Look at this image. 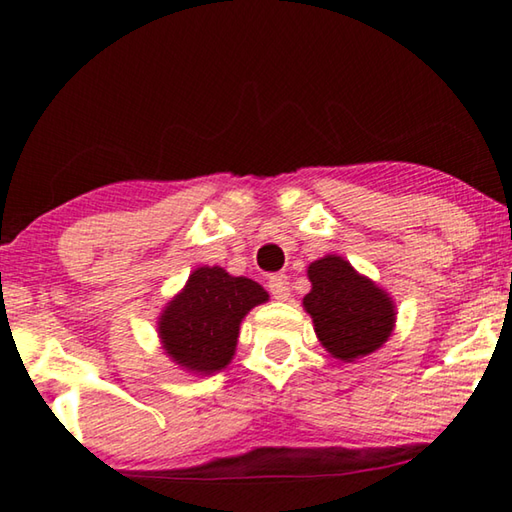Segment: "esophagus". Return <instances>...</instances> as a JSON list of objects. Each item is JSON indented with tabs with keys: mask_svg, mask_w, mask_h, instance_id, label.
<instances>
[{
	"mask_svg": "<svg viewBox=\"0 0 512 512\" xmlns=\"http://www.w3.org/2000/svg\"><path fill=\"white\" fill-rule=\"evenodd\" d=\"M268 291H271V296L275 300H289V277L282 273L271 275V280H268Z\"/></svg>",
	"mask_w": 512,
	"mask_h": 512,
	"instance_id": "34e87169",
	"label": "esophagus"
}]
</instances>
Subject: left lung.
I'll return each mask as SVG.
<instances>
[{"label":"left lung","instance_id":"obj_1","mask_svg":"<svg viewBox=\"0 0 512 512\" xmlns=\"http://www.w3.org/2000/svg\"><path fill=\"white\" fill-rule=\"evenodd\" d=\"M311 291L302 307L316 336L334 359L354 361L379 350L395 327V302L370 277L339 255H325L307 268Z\"/></svg>","mask_w":512,"mask_h":512}]
</instances>
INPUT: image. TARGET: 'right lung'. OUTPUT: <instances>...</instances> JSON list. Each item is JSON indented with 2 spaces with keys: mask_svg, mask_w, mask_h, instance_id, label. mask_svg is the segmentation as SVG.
I'll list each match as a JSON object with an SVG mask.
<instances>
[{
  "mask_svg": "<svg viewBox=\"0 0 512 512\" xmlns=\"http://www.w3.org/2000/svg\"><path fill=\"white\" fill-rule=\"evenodd\" d=\"M268 300L262 284L201 266L158 318L162 348L196 375L223 370L235 357L239 325L250 309Z\"/></svg>",
  "mask_w": 512,
  "mask_h": 512,
  "instance_id": "add662e5",
  "label": "right lung"
}]
</instances>
